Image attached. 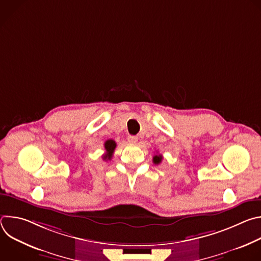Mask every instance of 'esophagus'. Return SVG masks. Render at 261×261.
Masks as SVG:
<instances>
[{"label":"esophagus","mask_w":261,"mask_h":261,"mask_svg":"<svg viewBox=\"0 0 261 261\" xmlns=\"http://www.w3.org/2000/svg\"><path fill=\"white\" fill-rule=\"evenodd\" d=\"M128 142H130V143H136L137 142V136H134V135H129L128 136Z\"/></svg>","instance_id":"1"}]
</instances>
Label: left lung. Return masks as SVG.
<instances>
[{
  "label": "left lung",
  "instance_id": "8db88e82",
  "mask_svg": "<svg viewBox=\"0 0 261 261\" xmlns=\"http://www.w3.org/2000/svg\"><path fill=\"white\" fill-rule=\"evenodd\" d=\"M161 161H162V156H161V155H155V156H154L153 162H154L155 164H159V163H161Z\"/></svg>",
  "mask_w": 261,
  "mask_h": 261
}]
</instances>
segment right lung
Masks as SVG:
<instances>
[{
    "label": "right lung",
    "instance_id": "1",
    "mask_svg": "<svg viewBox=\"0 0 261 261\" xmlns=\"http://www.w3.org/2000/svg\"><path fill=\"white\" fill-rule=\"evenodd\" d=\"M116 146H117V143L113 139H108V140L105 141L104 147H105L106 153L103 155V160H110L111 159V157H113V155H114Z\"/></svg>",
    "mask_w": 261,
    "mask_h": 261
}]
</instances>
